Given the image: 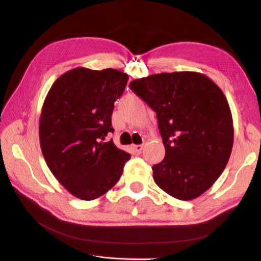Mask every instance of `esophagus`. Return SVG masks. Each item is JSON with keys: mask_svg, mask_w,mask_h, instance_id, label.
Segmentation results:
<instances>
[{"mask_svg": "<svg viewBox=\"0 0 261 261\" xmlns=\"http://www.w3.org/2000/svg\"><path fill=\"white\" fill-rule=\"evenodd\" d=\"M132 148H134L135 152H138V154H139V152H141L144 146H142V145H134V146H132Z\"/></svg>", "mask_w": 261, "mask_h": 261, "instance_id": "obj_1", "label": "esophagus"}]
</instances>
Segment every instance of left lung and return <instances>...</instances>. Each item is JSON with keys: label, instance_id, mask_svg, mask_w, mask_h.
<instances>
[{"label": "left lung", "instance_id": "1", "mask_svg": "<svg viewBox=\"0 0 261 261\" xmlns=\"http://www.w3.org/2000/svg\"><path fill=\"white\" fill-rule=\"evenodd\" d=\"M156 112L165 157L152 166L156 185L180 200L207 191L225 168L233 147V120L225 95L207 75L181 71L130 83Z\"/></svg>", "mask_w": 261, "mask_h": 261}]
</instances>
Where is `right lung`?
I'll use <instances>...</instances> for the list:
<instances>
[{
    "mask_svg": "<svg viewBox=\"0 0 261 261\" xmlns=\"http://www.w3.org/2000/svg\"><path fill=\"white\" fill-rule=\"evenodd\" d=\"M129 75L115 69L75 68L50 87L39 119V141L50 172L71 195L94 200L120 180L131 155L106 136L114 132V101Z\"/></svg>",
    "mask_w": 261,
    "mask_h": 261,
    "instance_id": "1",
    "label": "right lung"
}]
</instances>
